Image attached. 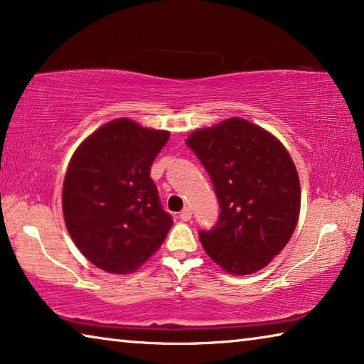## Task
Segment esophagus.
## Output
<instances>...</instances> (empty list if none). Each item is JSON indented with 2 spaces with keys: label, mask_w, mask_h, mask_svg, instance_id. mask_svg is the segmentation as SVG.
<instances>
[{
  "label": "esophagus",
  "mask_w": 364,
  "mask_h": 364,
  "mask_svg": "<svg viewBox=\"0 0 364 364\" xmlns=\"http://www.w3.org/2000/svg\"><path fill=\"white\" fill-rule=\"evenodd\" d=\"M191 217H193V212H191V208H189V207H184L183 210L180 212V218H181L183 221H189Z\"/></svg>",
  "instance_id": "1"
}]
</instances>
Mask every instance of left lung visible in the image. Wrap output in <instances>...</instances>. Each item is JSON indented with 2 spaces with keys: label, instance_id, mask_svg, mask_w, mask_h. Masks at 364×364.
<instances>
[{
  "label": "left lung",
  "instance_id": "left-lung-1",
  "mask_svg": "<svg viewBox=\"0 0 364 364\" xmlns=\"http://www.w3.org/2000/svg\"><path fill=\"white\" fill-rule=\"evenodd\" d=\"M186 144L220 204L217 225L199 231L208 257L230 274L264 268L286 247L300 213L299 175L286 147L237 117L194 132Z\"/></svg>",
  "mask_w": 364,
  "mask_h": 364
}]
</instances>
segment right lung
<instances>
[{
	"instance_id": "1",
	"label": "right lung",
	"mask_w": 364,
	"mask_h": 364,
	"mask_svg": "<svg viewBox=\"0 0 364 364\" xmlns=\"http://www.w3.org/2000/svg\"><path fill=\"white\" fill-rule=\"evenodd\" d=\"M168 132L117 119L73 154L63 188L67 231L80 252L107 273L128 274L156 254L173 225L151 180Z\"/></svg>"
}]
</instances>
